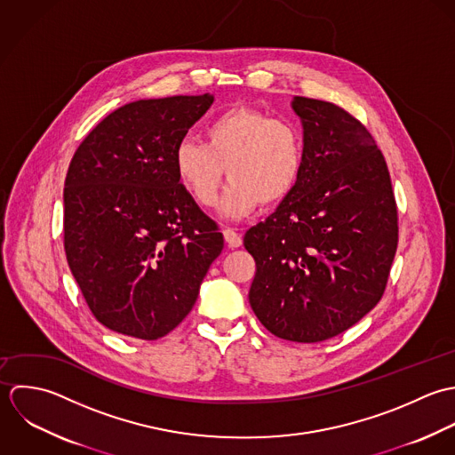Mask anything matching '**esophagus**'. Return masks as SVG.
<instances>
[{"instance_id": "34e87169", "label": "esophagus", "mask_w": 455, "mask_h": 455, "mask_svg": "<svg viewBox=\"0 0 455 455\" xmlns=\"http://www.w3.org/2000/svg\"><path fill=\"white\" fill-rule=\"evenodd\" d=\"M223 237H225L227 244H228L230 248H239V246L243 244L241 234H237L234 228H225V230H223Z\"/></svg>"}]
</instances>
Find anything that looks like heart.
Masks as SVG:
<instances>
[{
	"instance_id": "b5f03b06",
	"label": "heart",
	"mask_w": 455,
	"mask_h": 455,
	"mask_svg": "<svg viewBox=\"0 0 455 455\" xmlns=\"http://www.w3.org/2000/svg\"><path fill=\"white\" fill-rule=\"evenodd\" d=\"M204 140L182 139L174 151L176 176L202 207L216 204L225 172L230 184L223 211L232 216L277 205L299 181L304 140L288 119L230 107L205 124Z\"/></svg>"
}]
</instances>
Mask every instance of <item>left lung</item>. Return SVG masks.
<instances>
[{
    "mask_svg": "<svg viewBox=\"0 0 455 455\" xmlns=\"http://www.w3.org/2000/svg\"><path fill=\"white\" fill-rule=\"evenodd\" d=\"M304 162L293 191L244 235L250 304L274 336L331 339L381 299L397 250V205L381 151L336 103L295 96Z\"/></svg>",
    "mask_w": 455,
    "mask_h": 455,
    "instance_id": "1",
    "label": "left lung"
}]
</instances>
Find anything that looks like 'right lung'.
Returning a JSON list of instances; mask_svg holds the SVG:
<instances>
[{
  "label": "right lung",
  "instance_id": "right-lung-1",
  "mask_svg": "<svg viewBox=\"0 0 455 455\" xmlns=\"http://www.w3.org/2000/svg\"><path fill=\"white\" fill-rule=\"evenodd\" d=\"M211 94L126 103L77 148L65 180V253L92 316L160 339L191 311L223 234L184 189L174 151Z\"/></svg>",
  "mask_w": 455,
  "mask_h": 455
}]
</instances>
